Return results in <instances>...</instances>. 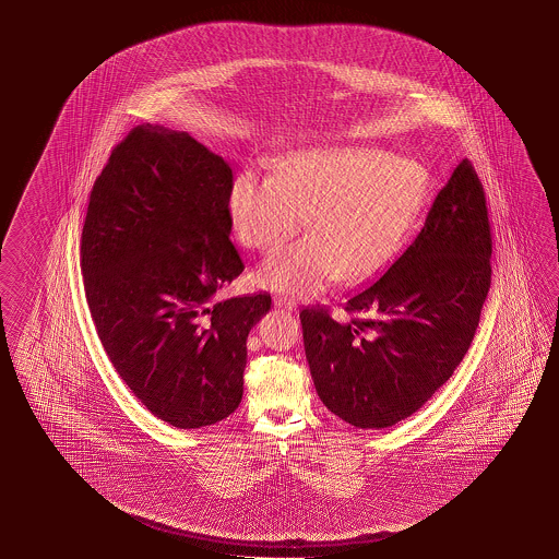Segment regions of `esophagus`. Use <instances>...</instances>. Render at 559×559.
<instances>
[{
  "mask_svg": "<svg viewBox=\"0 0 559 559\" xmlns=\"http://www.w3.org/2000/svg\"><path fill=\"white\" fill-rule=\"evenodd\" d=\"M275 306L276 308H281V310L296 311V302L290 300V298H283V296L275 298Z\"/></svg>",
  "mask_w": 559,
  "mask_h": 559,
  "instance_id": "esophagus-1",
  "label": "esophagus"
}]
</instances>
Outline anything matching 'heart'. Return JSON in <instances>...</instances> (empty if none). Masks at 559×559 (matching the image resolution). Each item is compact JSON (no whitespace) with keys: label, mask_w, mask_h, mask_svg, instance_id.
Returning a JSON list of instances; mask_svg holds the SVG:
<instances>
[{"label":"heart","mask_w":559,"mask_h":559,"mask_svg":"<svg viewBox=\"0 0 559 559\" xmlns=\"http://www.w3.org/2000/svg\"><path fill=\"white\" fill-rule=\"evenodd\" d=\"M429 194V175L412 159L372 147H333L290 156L278 175L241 171L229 189V218L243 246L273 251L302 228L310 236L269 257L257 281L310 296L338 276L378 275L409 238Z\"/></svg>","instance_id":"obj_1"}]
</instances>
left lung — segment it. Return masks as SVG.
<instances>
[{"instance_id": "8db88e82", "label": "left lung", "mask_w": 559, "mask_h": 559, "mask_svg": "<svg viewBox=\"0 0 559 559\" xmlns=\"http://www.w3.org/2000/svg\"><path fill=\"white\" fill-rule=\"evenodd\" d=\"M491 286L484 187L467 159L430 206L419 236L378 281L348 298V323L300 311L323 405L358 429H385L429 402L467 353Z\"/></svg>"}]
</instances>
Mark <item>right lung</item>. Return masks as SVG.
<instances>
[{"label":"right lung","instance_id":"add662e5","mask_svg":"<svg viewBox=\"0 0 559 559\" xmlns=\"http://www.w3.org/2000/svg\"><path fill=\"white\" fill-rule=\"evenodd\" d=\"M231 169L187 132L142 124L110 152L82 231L103 348L157 419L201 429L238 409L269 294L216 300L246 269L229 241Z\"/></svg>","mask_w":559,"mask_h":559}]
</instances>
